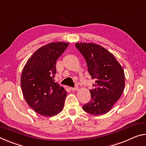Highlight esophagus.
<instances>
[{
	"label": "esophagus",
	"mask_w": 146,
	"mask_h": 146,
	"mask_svg": "<svg viewBox=\"0 0 146 146\" xmlns=\"http://www.w3.org/2000/svg\"><path fill=\"white\" fill-rule=\"evenodd\" d=\"M69 89H70L71 90H73V91H74V90H78V88L77 86V87H75V88H72V87H70L69 88Z\"/></svg>",
	"instance_id": "34e87169"
}]
</instances>
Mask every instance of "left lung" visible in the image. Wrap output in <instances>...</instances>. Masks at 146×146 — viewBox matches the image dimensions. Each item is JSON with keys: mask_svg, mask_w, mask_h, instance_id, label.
<instances>
[{"mask_svg": "<svg viewBox=\"0 0 146 146\" xmlns=\"http://www.w3.org/2000/svg\"><path fill=\"white\" fill-rule=\"evenodd\" d=\"M75 46L85 58L92 78L96 80L94 88L90 90L91 100L83 110L94 115L105 114L123 94V69L113 54L98 44L77 43Z\"/></svg>", "mask_w": 146, "mask_h": 146, "instance_id": "1", "label": "left lung"}]
</instances>
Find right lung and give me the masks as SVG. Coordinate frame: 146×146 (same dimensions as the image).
<instances>
[{
  "label": "right lung",
  "mask_w": 146,
  "mask_h": 146,
  "mask_svg": "<svg viewBox=\"0 0 146 146\" xmlns=\"http://www.w3.org/2000/svg\"><path fill=\"white\" fill-rule=\"evenodd\" d=\"M69 43L52 42L38 48L23 68L21 86L27 103L36 112L53 116L64 108L67 92L54 82L56 62Z\"/></svg>",
  "instance_id": "1"
}]
</instances>
